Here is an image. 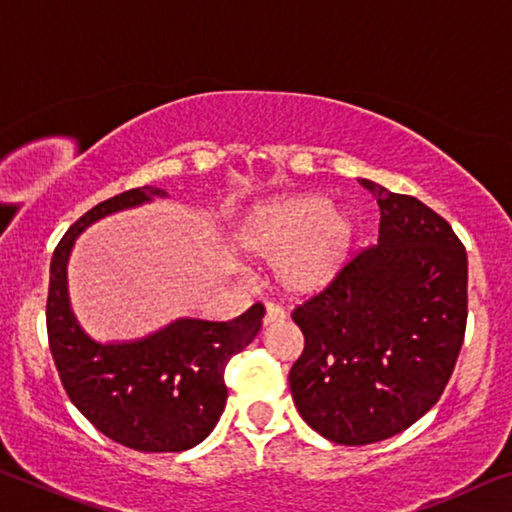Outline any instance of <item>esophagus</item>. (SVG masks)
Masks as SVG:
<instances>
[{
	"label": "esophagus",
	"instance_id": "34e87169",
	"mask_svg": "<svg viewBox=\"0 0 512 512\" xmlns=\"http://www.w3.org/2000/svg\"><path fill=\"white\" fill-rule=\"evenodd\" d=\"M284 309L280 305H275V302H266V314H264V325H271L277 323V320H284Z\"/></svg>",
	"mask_w": 512,
	"mask_h": 512
}]
</instances>
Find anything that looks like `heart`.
<instances>
[{
    "mask_svg": "<svg viewBox=\"0 0 512 512\" xmlns=\"http://www.w3.org/2000/svg\"><path fill=\"white\" fill-rule=\"evenodd\" d=\"M354 223L320 196H282L250 207L235 230L241 253L273 259V273L291 296L323 289L350 255Z\"/></svg>",
    "mask_w": 512,
    "mask_h": 512,
    "instance_id": "b5f03b06",
    "label": "heart"
}]
</instances>
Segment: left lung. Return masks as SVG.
I'll list each match as a JSON object with an SVG mask.
<instances>
[{"label":"left lung","mask_w":512,"mask_h":512,"mask_svg":"<svg viewBox=\"0 0 512 512\" xmlns=\"http://www.w3.org/2000/svg\"><path fill=\"white\" fill-rule=\"evenodd\" d=\"M377 198V246L291 311L305 350L289 372L296 409L336 445L409 429L440 400L467 323V253L422 201L359 180Z\"/></svg>","instance_id":"obj_1"}]
</instances>
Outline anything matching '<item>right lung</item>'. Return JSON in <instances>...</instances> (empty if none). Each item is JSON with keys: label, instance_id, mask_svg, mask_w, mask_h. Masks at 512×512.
Masks as SVG:
<instances>
[{"label": "right lung", "instance_id": "1", "mask_svg": "<svg viewBox=\"0 0 512 512\" xmlns=\"http://www.w3.org/2000/svg\"><path fill=\"white\" fill-rule=\"evenodd\" d=\"M155 196L167 192L146 185L112 196L58 241L49 268L47 336L67 397L103 436L135 452H185L219 422L228 397L225 366L257 336L262 302L230 323L180 318L146 339L103 345L76 323L67 296L74 239L103 216Z\"/></svg>", "mask_w": 512, "mask_h": 512}]
</instances>
